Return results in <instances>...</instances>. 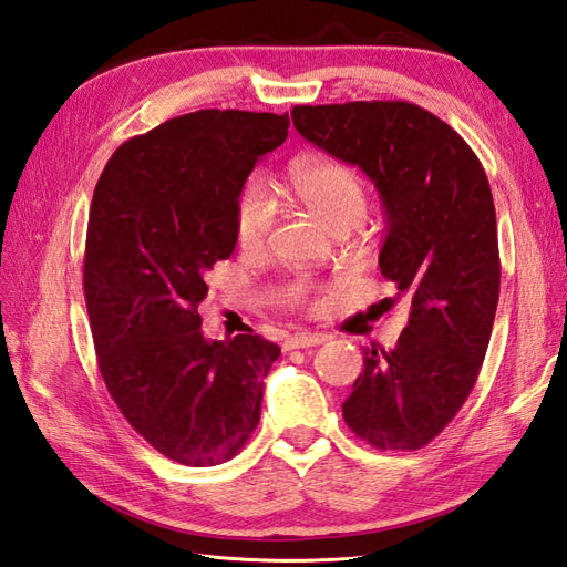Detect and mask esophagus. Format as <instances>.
<instances>
[{"instance_id":"esophagus-1","label":"esophagus","mask_w":567,"mask_h":567,"mask_svg":"<svg viewBox=\"0 0 567 567\" xmlns=\"http://www.w3.org/2000/svg\"><path fill=\"white\" fill-rule=\"evenodd\" d=\"M324 342V334H308V332H303V334H293V337H288L286 342H284V349L288 351V349H306V347H316V344H322Z\"/></svg>"}]
</instances>
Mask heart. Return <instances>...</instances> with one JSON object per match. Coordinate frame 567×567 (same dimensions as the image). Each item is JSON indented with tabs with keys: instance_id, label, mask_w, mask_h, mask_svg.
Listing matches in <instances>:
<instances>
[{
	"instance_id": "b5f03b06",
	"label": "heart",
	"mask_w": 567,
	"mask_h": 567,
	"mask_svg": "<svg viewBox=\"0 0 567 567\" xmlns=\"http://www.w3.org/2000/svg\"><path fill=\"white\" fill-rule=\"evenodd\" d=\"M291 186L327 230L339 223L357 225L367 213V186L361 174L337 159H303L291 167ZM276 220V200L267 182L251 177L237 192L233 206L235 240L243 249H259ZM300 288L291 296L300 298Z\"/></svg>"
}]
</instances>
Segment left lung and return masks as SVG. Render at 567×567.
Segmentation results:
<instances>
[{"instance_id": "8db88e82", "label": "left lung", "mask_w": 567, "mask_h": 567, "mask_svg": "<svg viewBox=\"0 0 567 567\" xmlns=\"http://www.w3.org/2000/svg\"><path fill=\"white\" fill-rule=\"evenodd\" d=\"M291 118L379 188V267L410 306L395 349H363L344 422L381 451L422 449L471 395L493 332L499 249L485 169L451 125L410 102L293 106Z\"/></svg>"}]
</instances>
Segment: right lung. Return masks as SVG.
Listing matches in <instances>:
<instances>
[{
  "label": "right lung",
  "instance_id": "add662e5",
  "mask_svg": "<svg viewBox=\"0 0 567 567\" xmlns=\"http://www.w3.org/2000/svg\"><path fill=\"white\" fill-rule=\"evenodd\" d=\"M288 125V113H184L123 143L94 188L84 298L99 371L133 430L194 468L240 454L281 354L259 334L210 342L198 303L235 249L237 192Z\"/></svg>",
  "mask_w": 567,
  "mask_h": 567
}]
</instances>
